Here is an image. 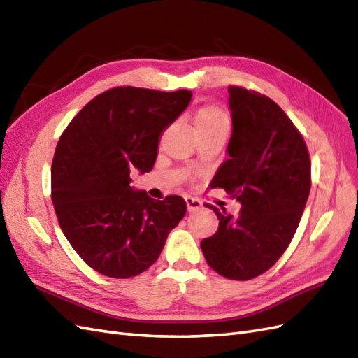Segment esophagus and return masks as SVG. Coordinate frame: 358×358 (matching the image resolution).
<instances>
[{
	"mask_svg": "<svg viewBox=\"0 0 358 358\" xmlns=\"http://www.w3.org/2000/svg\"><path fill=\"white\" fill-rule=\"evenodd\" d=\"M186 206H187V211H196L202 207V203H201V201H198L195 198L187 196L186 198Z\"/></svg>",
	"mask_w": 358,
	"mask_h": 358,
	"instance_id": "esophagus-1",
	"label": "esophagus"
}]
</instances>
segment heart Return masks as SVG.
<instances>
[{"label":"heart","mask_w":358,"mask_h":358,"mask_svg":"<svg viewBox=\"0 0 358 358\" xmlns=\"http://www.w3.org/2000/svg\"><path fill=\"white\" fill-rule=\"evenodd\" d=\"M196 129H224L229 127V118L217 106H206L198 110L195 117Z\"/></svg>","instance_id":"obj_1"}]
</instances>
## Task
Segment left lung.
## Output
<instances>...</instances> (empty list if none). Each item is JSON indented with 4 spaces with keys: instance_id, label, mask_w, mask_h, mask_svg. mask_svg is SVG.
Masks as SVG:
<instances>
[{
    "instance_id": "obj_1",
    "label": "left lung",
    "mask_w": 358,
    "mask_h": 358,
    "mask_svg": "<svg viewBox=\"0 0 358 358\" xmlns=\"http://www.w3.org/2000/svg\"><path fill=\"white\" fill-rule=\"evenodd\" d=\"M232 134L213 187L241 203L237 217L208 206L219 229L201 241L210 267L223 278L249 280L287 250L310 192L304 139L279 105L257 91L229 87Z\"/></svg>"
}]
</instances>
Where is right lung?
<instances>
[{
    "label": "right lung",
    "instance_id": "right-lung-1",
    "mask_svg": "<svg viewBox=\"0 0 358 358\" xmlns=\"http://www.w3.org/2000/svg\"><path fill=\"white\" fill-rule=\"evenodd\" d=\"M190 100L187 90L112 88L61 135L50 169L52 203L71 248L100 274L129 279L145 271L185 217V199H152L130 186V172L152 169L162 134Z\"/></svg>",
    "mask_w": 358,
    "mask_h": 358
}]
</instances>
